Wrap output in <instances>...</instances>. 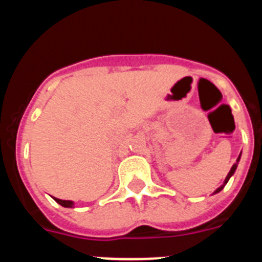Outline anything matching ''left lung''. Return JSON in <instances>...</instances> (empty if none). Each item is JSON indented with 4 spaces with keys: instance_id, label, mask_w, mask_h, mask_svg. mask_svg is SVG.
Wrapping results in <instances>:
<instances>
[{
    "instance_id": "1",
    "label": "left lung",
    "mask_w": 262,
    "mask_h": 262,
    "mask_svg": "<svg viewBox=\"0 0 262 262\" xmlns=\"http://www.w3.org/2000/svg\"><path fill=\"white\" fill-rule=\"evenodd\" d=\"M239 160H240V156H239V159H237V161H239ZM237 161H236V164H233V166H232V168H231L230 173H228V174H227L226 180H224V184H223V185H222V186H221V187H217L216 190H215V193H219V191H221V190H222V189H223V187H224V186H226V184H227V182H228V180H230V178H231V176H232V174H233V173H235L236 168H237ZM215 193H214V194H215Z\"/></svg>"
}]
</instances>
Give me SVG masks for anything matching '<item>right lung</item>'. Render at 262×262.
Here are the masks:
<instances>
[{
    "mask_svg": "<svg viewBox=\"0 0 262 262\" xmlns=\"http://www.w3.org/2000/svg\"><path fill=\"white\" fill-rule=\"evenodd\" d=\"M53 200L56 201L59 205H61L62 207H73V202H72V201H62L59 200V198H53Z\"/></svg>",
    "mask_w": 262,
    "mask_h": 262,
    "instance_id": "1",
    "label": "right lung"
}]
</instances>
